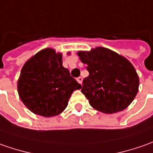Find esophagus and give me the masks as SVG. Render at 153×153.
<instances>
[{"instance_id": "esophagus-1", "label": "esophagus", "mask_w": 153, "mask_h": 153, "mask_svg": "<svg viewBox=\"0 0 153 153\" xmlns=\"http://www.w3.org/2000/svg\"><path fill=\"white\" fill-rule=\"evenodd\" d=\"M82 80H83V79H82V77H78V78H77V81L79 82V84H81V83H82Z\"/></svg>"}]
</instances>
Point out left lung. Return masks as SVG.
Segmentation results:
<instances>
[{
  "instance_id": "8db88e82",
  "label": "left lung",
  "mask_w": 153,
  "mask_h": 153,
  "mask_svg": "<svg viewBox=\"0 0 153 153\" xmlns=\"http://www.w3.org/2000/svg\"><path fill=\"white\" fill-rule=\"evenodd\" d=\"M78 55L89 72L83 79L81 92L92 108L114 113L132 102L138 92L139 78L126 58L104 47L79 51Z\"/></svg>"
}]
</instances>
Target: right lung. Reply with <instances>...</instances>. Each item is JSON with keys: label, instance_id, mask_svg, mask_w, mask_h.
Wrapping results in <instances>:
<instances>
[{"label": "right lung", "instance_id": "1", "mask_svg": "<svg viewBox=\"0 0 153 153\" xmlns=\"http://www.w3.org/2000/svg\"><path fill=\"white\" fill-rule=\"evenodd\" d=\"M62 55L47 48L31 57L23 67L19 81V97L31 112L53 117L68 106L72 93L81 85L62 66Z\"/></svg>", "mask_w": 153, "mask_h": 153}]
</instances>
